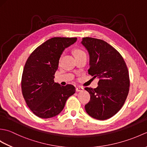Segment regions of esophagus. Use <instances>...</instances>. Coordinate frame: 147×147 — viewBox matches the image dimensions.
I'll return each mask as SVG.
<instances>
[{
    "label": "esophagus",
    "instance_id": "obj_1",
    "mask_svg": "<svg viewBox=\"0 0 147 147\" xmlns=\"http://www.w3.org/2000/svg\"><path fill=\"white\" fill-rule=\"evenodd\" d=\"M83 90H84V88H82V87H81V86L76 87V92H82V91H83Z\"/></svg>",
    "mask_w": 147,
    "mask_h": 147
}]
</instances>
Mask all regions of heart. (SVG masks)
<instances>
[{
  "label": "heart",
  "mask_w": 147,
  "mask_h": 147,
  "mask_svg": "<svg viewBox=\"0 0 147 147\" xmlns=\"http://www.w3.org/2000/svg\"><path fill=\"white\" fill-rule=\"evenodd\" d=\"M84 53H85V52L82 51V50H80V49H76V50H75V51H74V55H75V56L84 54Z\"/></svg>",
  "instance_id": "b5f03b06"
}]
</instances>
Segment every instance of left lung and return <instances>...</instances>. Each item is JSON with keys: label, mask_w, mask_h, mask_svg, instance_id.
Returning a JSON list of instances; mask_svg holds the SVG:
<instances>
[{"label": "left lung", "mask_w": 147, "mask_h": 147, "mask_svg": "<svg viewBox=\"0 0 147 147\" xmlns=\"http://www.w3.org/2000/svg\"><path fill=\"white\" fill-rule=\"evenodd\" d=\"M81 43L89 54L88 74L99 79L96 88H85L90 95L85 111L96 119H107L126 101L129 89L128 70L121 55L104 40L85 37Z\"/></svg>", "instance_id": "8db88e82"}]
</instances>
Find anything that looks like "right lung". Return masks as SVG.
<instances>
[{
  "label": "right lung",
  "mask_w": 147,
  "mask_h": 147,
  "mask_svg": "<svg viewBox=\"0 0 147 147\" xmlns=\"http://www.w3.org/2000/svg\"><path fill=\"white\" fill-rule=\"evenodd\" d=\"M76 40L77 38H52L38 47L27 59L22 75V93L36 116L47 119L58 115L67 98L75 93L73 85L61 86L54 79L62 52Z\"/></svg>",
  "instance_id": "obj_1"
}]
</instances>
